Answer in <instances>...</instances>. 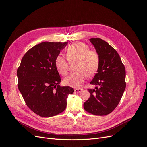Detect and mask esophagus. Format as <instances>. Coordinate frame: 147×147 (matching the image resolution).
Instances as JSON below:
<instances>
[{"label": "esophagus", "instance_id": "esophagus-1", "mask_svg": "<svg viewBox=\"0 0 147 147\" xmlns=\"http://www.w3.org/2000/svg\"><path fill=\"white\" fill-rule=\"evenodd\" d=\"M82 90V89H81V88H74V91L76 92H80Z\"/></svg>", "mask_w": 147, "mask_h": 147}]
</instances>
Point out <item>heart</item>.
Wrapping results in <instances>:
<instances>
[{"label": "heart", "mask_w": 147, "mask_h": 147, "mask_svg": "<svg viewBox=\"0 0 147 147\" xmlns=\"http://www.w3.org/2000/svg\"><path fill=\"white\" fill-rule=\"evenodd\" d=\"M67 60L64 56L59 55L55 60L57 71L62 76H66L69 72V62H75V70L77 71L66 77L64 80L65 85L79 88L84 83L87 76L94 75L98 69L100 56L95 51L90 50L89 46L84 43L77 42L71 45L65 50Z\"/></svg>", "instance_id": "b5f03b06"}]
</instances>
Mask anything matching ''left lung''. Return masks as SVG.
I'll use <instances>...</instances> for the list:
<instances>
[{
	"label": "left lung",
	"mask_w": 147,
	"mask_h": 147,
	"mask_svg": "<svg viewBox=\"0 0 147 147\" xmlns=\"http://www.w3.org/2000/svg\"><path fill=\"white\" fill-rule=\"evenodd\" d=\"M90 41L100 60L97 73L90 82L97 87L88 89L90 97L84 103V109L94 115H107L116 108L125 89V67L118 53L108 43L99 38Z\"/></svg>",
	"instance_id": "left-lung-1"
}]
</instances>
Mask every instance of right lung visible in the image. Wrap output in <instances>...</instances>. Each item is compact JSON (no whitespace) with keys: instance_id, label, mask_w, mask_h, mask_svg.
Returning <instances> with one entry per match:
<instances>
[{"instance_id":"add662e5","label":"right lung","mask_w":147,"mask_h":147,"mask_svg":"<svg viewBox=\"0 0 147 147\" xmlns=\"http://www.w3.org/2000/svg\"><path fill=\"white\" fill-rule=\"evenodd\" d=\"M67 42H45L25 53L17 70L18 88L28 107L35 114L50 117L62 113L67 98L73 93L69 86H60V76L55 60Z\"/></svg>"}]
</instances>
